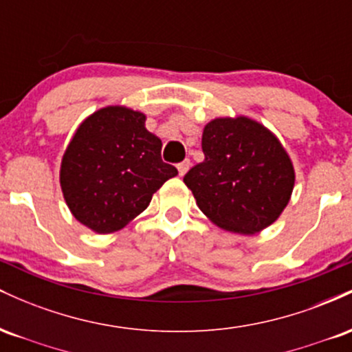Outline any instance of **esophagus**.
<instances>
[{
  "label": "esophagus",
  "instance_id": "1",
  "mask_svg": "<svg viewBox=\"0 0 352 352\" xmlns=\"http://www.w3.org/2000/svg\"><path fill=\"white\" fill-rule=\"evenodd\" d=\"M188 167H190V160L188 159H185L184 162H180L179 165H177V168H179V175L180 177L185 175V172L188 170Z\"/></svg>",
  "mask_w": 352,
  "mask_h": 352
}]
</instances>
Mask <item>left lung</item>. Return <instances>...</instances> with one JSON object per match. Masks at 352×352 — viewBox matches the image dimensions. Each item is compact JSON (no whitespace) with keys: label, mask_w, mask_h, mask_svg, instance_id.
Instances as JSON below:
<instances>
[{"label":"left lung","mask_w":352,"mask_h":352,"mask_svg":"<svg viewBox=\"0 0 352 352\" xmlns=\"http://www.w3.org/2000/svg\"><path fill=\"white\" fill-rule=\"evenodd\" d=\"M204 162L185 173L197 205L218 227L252 235L288 205L294 170L280 140L248 117L215 119L201 135Z\"/></svg>","instance_id":"8db88e82"}]
</instances>
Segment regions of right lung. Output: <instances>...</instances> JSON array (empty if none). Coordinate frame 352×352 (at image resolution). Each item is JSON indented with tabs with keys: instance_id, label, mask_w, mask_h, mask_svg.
Here are the masks:
<instances>
[{
	"instance_id": "1",
	"label": "right lung",
	"mask_w": 352,
	"mask_h": 352,
	"mask_svg": "<svg viewBox=\"0 0 352 352\" xmlns=\"http://www.w3.org/2000/svg\"><path fill=\"white\" fill-rule=\"evenodd\" d=\"M160 151L142 112L109 106L89 116L60 164V188L76 220L112 233L142 213L164 182L179 173Z\"/></svg>"
}]
</instances>
